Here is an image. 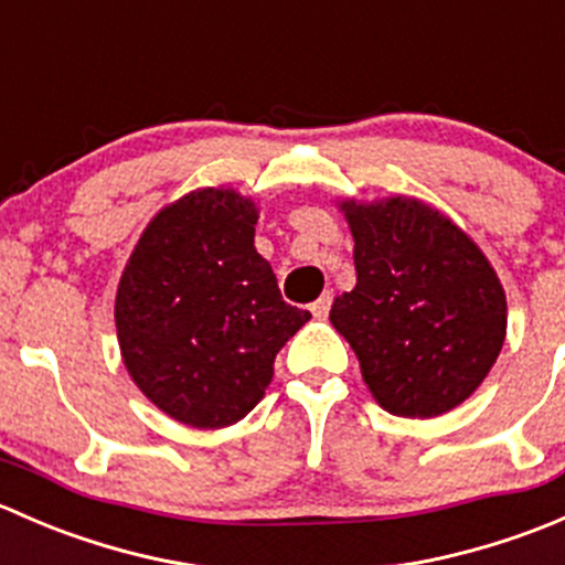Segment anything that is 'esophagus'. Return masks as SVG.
Wrapping results in <instances>:
<instances>
[{
    "label": "esophagus",
    "mask_w": 565,
    "mask_h": 565,
    "mask_svg": "<svg viewBox=\"0 0 565 565\" xmlns=\"http://www.w3.org/2000/svg\"><path fill=\"white\" fill-rule=\"evenodd\" d=\"M330 306H333V295L324 292L322 298H319V300H315V303H311V315H315L317 319H324V317L330 315Z\"/></svg>",
    "instance_id": "34e87169"
}]
</instances>
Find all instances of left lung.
Returning a JSON list of instances; mask_svg holds the SVG:
<instances>
[{"instance_id": "1", "label": "left lung", "mask_w": 565, "mask_h": 565, "mask_svg": "<svg viewBox=\"0 0 565 565\" xmlns=\"http://www.w3.org/2000/svg\"><path fill=\"white\" fill-rule=\"evenodd\" d=\"M358 284L330 309L372 396L393 415L435 418L465 402L498 361L505 292L487 256L415 199L341 204Z\"/></svg>"}]
</instances>
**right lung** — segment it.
<instances>
[{
    "mask_svg": "<svg viewBox=\"0 0 565 565\" xmlns=\"http://www.w3.org/2000/svg\"><path fill=\"white\" fill-rule=\"evenodd\" d=\"M256 207L202 188L150 221L119 278L117 339L134 383L196 429L237 424L259 404L278 350L311 315L281 298L254 248Z\"/></svg>",
    "mask_w": 565,
    "mask_h": 565,
    "instance_id": "right-lung-1",
    "label": "right lung"
}]
</instances>
